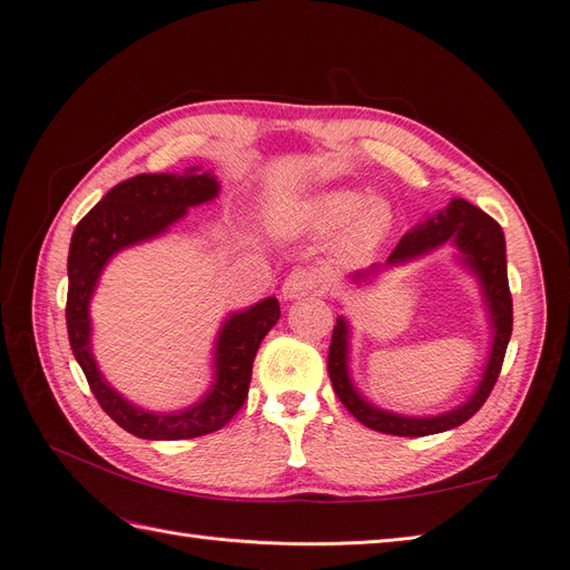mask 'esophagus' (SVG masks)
Returning a JSON list of instances; mask_svg holds the SVG:
<instances>
[{"instance_id":"obj_1","label":"esophagus","mask_w":570,"mask_h":570,"mask_svg":"<svg viewBox=\"0 0 570 570\" xmlns=\"http://www.w3.org/2000/svg\"><path fill=\"white\" fill-rule=\"evenodd\" d=\"M323 278L318 273L314 271H306V268H297L292 271L283 287H281V297L285 302H295V299H304L308 295H318V292H323Z\"/></svg>"}]
</instances>
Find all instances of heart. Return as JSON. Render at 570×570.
<instances>
[{"instance_id": "obj_1", "label": "heart", "mask_w": 570, "mask_h": 570, "mask_svg": "<svg viewBox=\"0 0 570 570\" xmlns=\"http://www.w3.org/2000/svg\"><path fill=\"white\" fill-rule=\"evenodd\" d=\"M394 226L390 202L373 197L364 189H327L308 199L292 216V228L304 235L325 237L342 230L340 254L344 258H364L381 247Z\"/></svg>"}]
</instances>
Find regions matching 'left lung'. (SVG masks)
<instances>
[{
	"label": "left lung",
	"mask_w": 570,
	"mask_h": 570,
	"mask_svg": "<svg viewBox=\"0 0 570 570\" xmlns=\"http://www.w3.org/2000/svg\"><path fill=\"white\" fill-rule=\"evenodd\" d=\"M450 243L459 252V264L469 268L480 285L482 302L488 308V321L492 331L490 356L482 377L475 385V392L452 411L438 413V416H404L371 404L361 394L350 375V321L337 316V325L333 327L331 352H327V373H331L333 390L340 396V402L347 406L352 416L377 433L400 435V438H423L452 430L469 421L473 413L485 404L490 396L499 371L504 364L507 344L511 337L513 325V308H511V292L507 278V243L499 223L490 218L485 212L465 199H452L450 206H444L435 216L425 218L416 228H411L394 252L387 256L385 264L371 266L352 275V283H371L377 273L404 266L413 258H423L430 252L440 249Z\"/></svg>",
	"instance_id": "obj_1"
}]
</instances>
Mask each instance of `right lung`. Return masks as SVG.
Returning a JSON list of instances; mask_svg holds the SVG:
<instances>
[{"mask_svg":"<svg viewBox=\"0 0 570 570\" xmlns=\"http://www.w3.org/2000/svg\"><path fill=\"white\" fill-rule=\"evenodd\" d=\"M218 193L216 176L199 166L185 174H140L109 189L73 230L68 249V342L99 406L135 438L189 440L226 425L247 400L258 344L281 318L278 299L266 297L223 321L214 344V383L199 402L180 411H149L132 404L97 366L90 302L101 271L118 252L164 235L189 206L212 202Z\"/></svg>","mask_w":570,"mask_h":570,"instance_id":"right-lung-1","label":"right lung"}]
</instances>
